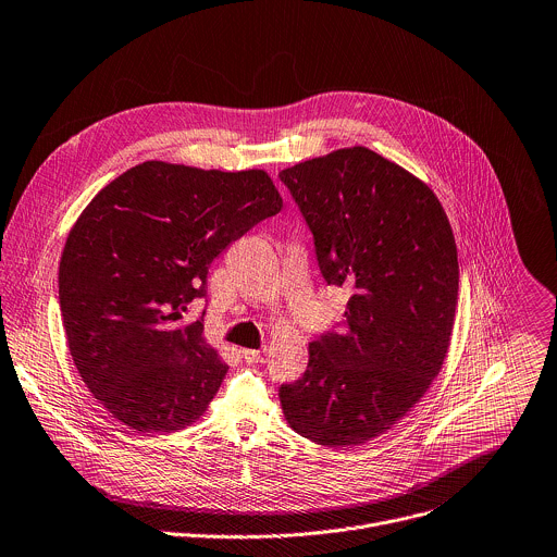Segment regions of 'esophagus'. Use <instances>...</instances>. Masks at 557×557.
<instances>
[{
	"label": "esophagus",
	"mask_w": 557,
	"mask_h": 557,
	"mask_svg": "<svg viewBox=\"0 0 557 557\" xmlns=\"http://www.w3.org/2000/svg\"><path fill=\"white\" fill-rule=\"evenodd\" d=\"M239 355H242V359H244L246 363H261V361H263V355H261L259 350L242 348V350H239Z\"/></svg>",
	"instance_id": "obj_1"
}]
</instances>
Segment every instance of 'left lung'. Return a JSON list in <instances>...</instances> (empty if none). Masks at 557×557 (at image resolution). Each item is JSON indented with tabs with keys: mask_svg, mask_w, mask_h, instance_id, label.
I'll use <instances>...</instances> for the list:
<instances>
[{
	"mask_svg": "<svg viewBox=\"0 0 557 557\" xmlns=\"http://www.w3.org/2000/svg\"><path fill=\"white\" fill-rule=\"evenodd\" d=\"M298 205L329 285L346 287L339 329L278 398L302 437L346 448L379 437L437 376L453 333L459 265L435 194L400 165L355 146L278 174Z\"/></svg>",
	"mask_w": 557,
	"mask_h": 557,
	"instance_id": "obj_1",
	"label": "left lung"
}]
</instances>
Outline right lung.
<instances>
[{
	"label": "right lung",
	"instance_id": "add662e5",
	"mask_svg": "<svg viewBox=\"0 0 557 557\" xmlns=\"http://www.w3.org/2000/svg\"><path fill=\"white\" fill-rule=\"evenodd\" d=\"M283 200L263 170L220 172L146 161L83 211L59 268L72 359L91 394L137 433L196 422L228 366L185 322L209 265Z\"/></svg>",
	"mask_w": 557,
	"mask_h": 557
}]
</instances>
